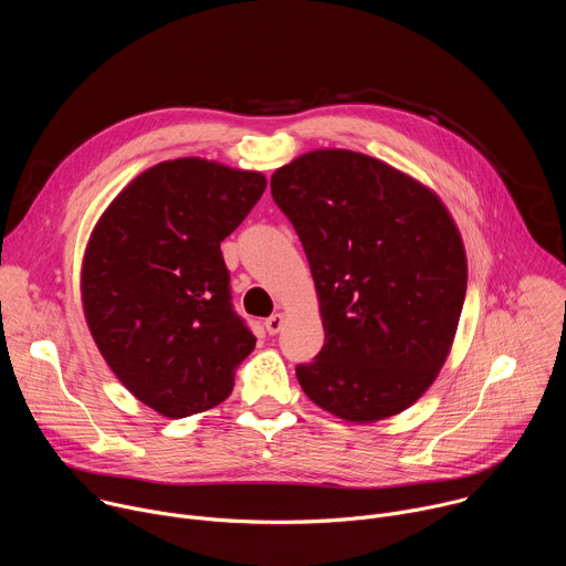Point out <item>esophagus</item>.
I'll list each match as a JSON object with an SVG mask.
<instances>
[{
    "label": "esophagus",
    "mask_w": 566,
    "mask_h": 566,
    "mask_svg": "<svg viewBox=\"0 0 566 566\" xmlns=\"http://www.w3.org/2000/svg\"><path fill=\"white\" fill-rule=\"evenodd\" d=\"M264 326H266L269 335H275V333H280V331H282V326H284V315L275 313V315L266 317V319H264Z\"/></svg>",
    "instance_id": "1"
}]
</instances>
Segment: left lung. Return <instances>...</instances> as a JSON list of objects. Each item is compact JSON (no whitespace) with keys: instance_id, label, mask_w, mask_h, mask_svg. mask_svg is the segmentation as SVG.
<instances>
[{"instance_id":"left-lung-1","label":"left lung","mask_w":566,"mask_h":566,"mask_svg":"<svg viewBox=\"0 0 566 566\" xmlns=\"http://www.w3.org/2000/svg\"><path fill=\"white\" fill-rule=\"evenodd\" d=\"M271 196L317 289L324 346L297 382L324 411L375 422L409 409L442 368L467 293L462 238L440 198L342 148L277 168Z\"/></svg>"}]
</instances>
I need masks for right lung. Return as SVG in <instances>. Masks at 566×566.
<instances>
[{"instance_id":"add662e5","label":"right lung","mask_w":566,"mask_h":566,"mask_svg":"<svg viewBox=\"0 0 566 566\" xmlns=\"http://www.w3.org/2000/svg\"><path fill=\"white\" fill-rule=\"evenodd\" d=\"M266 188L262 172L200 157L137 175L99 218L84 255L91 335L117 380L166 418L224 402L255 335L235 313L220 242Z\"/></svg>"}]
</instances>
